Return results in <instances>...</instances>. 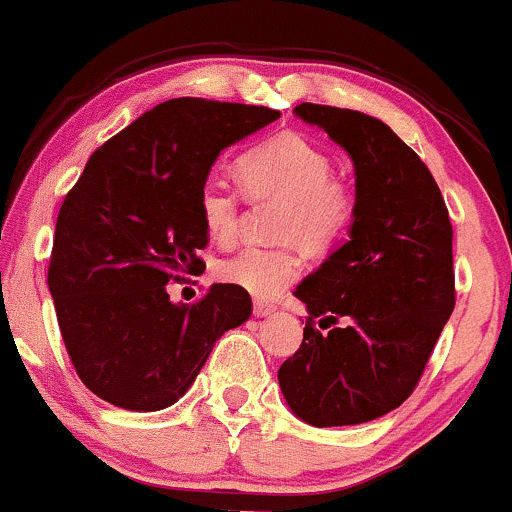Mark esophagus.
<instances>
[{"mask_svg":"<svg viewBox=\"0 0 512 512\" xmlns=\"http://www.w3.org/2000/svg\"><path fill=\"white\" fill-rule=\"evenodd\" d=\"M252 314H255L257 319H267V316L274 314V306L265 304V301H255V306H252Z\"/></svg>","mask_w":512,"mask_h":512,"instance_id":"1","label":"esophagus"}]
</instances>
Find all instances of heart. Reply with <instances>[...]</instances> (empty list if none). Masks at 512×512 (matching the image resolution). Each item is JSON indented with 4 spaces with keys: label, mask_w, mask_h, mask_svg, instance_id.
<instances>
[{
    "label": "heart",
    "mask_w": 512,
    "mask_h": 512,
    "mask_svg": "<svg viewBox=\"0 0 512 512\" xmlns=\"http://www.w3.org/2000/svg\"><path fill=\"white\" fill-rule=\"evenodd\" d=\"M240 184L252 198L282 201L274 235L297 240L309 250H326L353 220V193L333 181V161L299 134H279L250 149L238 164ZM198 215L220 245L238 235L240 193L220 176H208L198 191ZM301 257L294 242L245 247L215 267L220 282L233 284L250 297L274 299L299 277Z\"/></svg>",
    "instance_id": "heart-1"
}]
</instances>
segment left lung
I'll return each mask as SVG.
<instances>
[{
  "instance_id": "1",
  "label": "left lung",
  "mask_w": 512,
  "mask_h": 512,
  "mask_svg": "<svg viewBox=\"0 0 512 512\" xmlns=\"http://www.w3.org/2000/svg\"><path fill=\"white\" fill-rule=\"evenodd\" d=\"M294 115L351 157L355 211L348 240L294 292L309 321L277 378L301 422L348 427L412 395L454 311L449 211L424 161L378 117L314 102Z\"/></svg>"
}]
</instances>
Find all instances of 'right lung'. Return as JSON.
<instances>
[{"label": "right lung", "instance_id": "obj_1", "mask_svg": "<svg viewBox=\"0 0 512 512\" xmlns=\"http://www.w3.org/2000/svg\"><path fill=\"white\" fill-rule=\"evenodd\" d=\"M277 110L166 100L105 142L63 201L48 289L85 387L110 405L157 412L186 395L215 341L252 314L250 294L213 284L193 306L166 284L206 270L198 191L223 149Z\"/></svg>", "mask_w": 512, "mask_h": 512}]
</instances>
